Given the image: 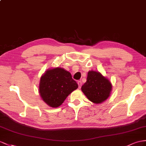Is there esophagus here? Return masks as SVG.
Here are the masks:
<instances>
[{"label": "esophagus", "instance_id": "obj_1", "mask_svg": "<svg viewBox=\"0 0 146 146\" xmlns=\"http://www.w3.org/2000/svg\"><path fill=\"white\" fill-rule=\"evenodd\" d=\"M78 87H79V88H81V86H82V82L81 81H78Z\"/></svg>", "mask_w": 146, "mask_h": 146}]
</instances>
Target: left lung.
<instances>
[{"mask_svg":"<svg viewBox=\"0 0 146 146\" xmlns=\"http://www.w3.org/2000/svg\"><path fill=\"white\" fill-rule=\"evenodd\" d=\"M111 87L110 81L101 73L89 71L86 82L82 86L81 91L90 101L100 104L110 96Z\"/></svg>","mask_w":146,"mask_h":146,"instance_id":"left-lung-1","label":"left lung"}]
</instances>
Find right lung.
I'll return each mask as SVG.
<instances>
[{
  "label": "right lung",
  "mask_w": 146,
  "mask_h": 146,
  "mask_svg": "<svg viewBox=\"0 0 146 146\" xmlns=\"http://www.w3.org/2000/svg\"><path fill=\"white\" fill-rule=\"evenodd\" d=\"M78 87L71 73L60 67L47 70L41 76L39 94L48 106H61L70 94Z\"/></svg>",
  "instance_id": "right-lung-1"
}]
</instances>
